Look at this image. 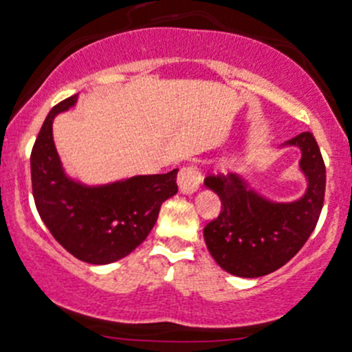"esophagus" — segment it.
I'll list each match as a JSON object with an SVG mask.
<instances>
[{"mask_svg": "<svg viewBox=\"0 0 352 352\" xmlns=\"http://www.w3.org/2000/svg\"><path fill=\"white\" fill-rule=\"evenodd\" d=\"M177 184L183 193H195L201 184V175L195 166H184L177 175Z\"/></svg>", "mask_w": 352, "mask_h": 352, "instance_id": "1", "label": "esophagus"}]
</instances>
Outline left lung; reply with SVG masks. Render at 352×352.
Instances as JSON below:
<instances>
[{"label": "left lung", "instance_id": "left-lung-1", "mask_svg": "<svg viewBox=\"0 0 352 352\" xmlns=\"http://www.w3.org/2000/svg\"><path fill=\"white\" fill-rule=\"evenodd\" d=\"M288 144L302 149L300 168L309 179L305 197L295 203H271L248 190L234 175H210L205 184L222 201L219 217L203 229L206 248L234 276L259 278L285 266L309 241L325 195V164L314 133Z\"/></svg>", "mask_w": 352, "mask_h": 352}]
</instances>
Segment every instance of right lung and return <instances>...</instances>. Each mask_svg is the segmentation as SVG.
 Segmentation results:
<instances>
[{
	"label": "right lung",
	"instance_id": "add662e5",
	"mask_svg": "<svg viewBox=\"0 0 352 352\" xmlns=\"http://www.w3.org/2000/svg\"><path fill=\"white\" fill-rule=\"evenodd\" d=\"M78 95L60 101L43 122L30 155L32 191L37 212L57 242L78 259L108 264L142 244L162 201L177 193V169L88 188L64 175L52 139L54 117Z\"/></svg>",
	"mask_w": 352,
	"mask_h": 352
}]
</instances>
